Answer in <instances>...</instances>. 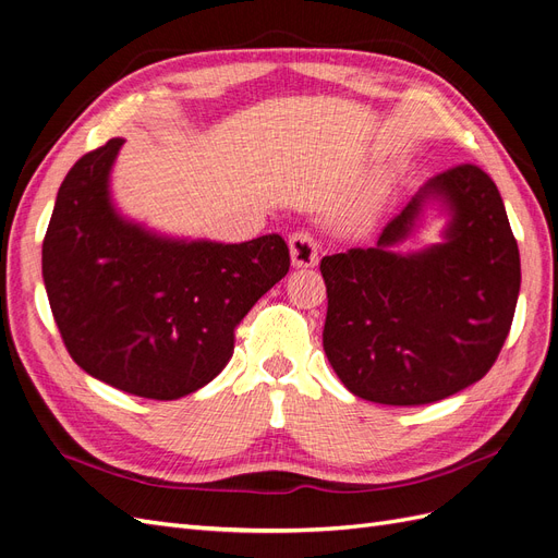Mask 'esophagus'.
Wrapping results in <instances>:
<instances>
[{"label":"esophagus","instance_id":"esophagus-1","mask_svg":"<svg viewBox=\"0 0 558 558\" xmlns=\"http://www.w3.org/2000/svg\"><path fill=\"white\" fill-rule=\"evenodd\" d=\"M291 260L295 267H314L318 263V242L312 232L298 230L289 240Z\"/></svg>","mask_w":558,"mask_h":558}]
</instances>
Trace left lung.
I'll return each mask as SVG.
<instances>
[{
	"label": "left lung",
	"mask_w": 558,
	"mask_h": 558,
	"mask_svg": "<svg viewBox=\"0 0 558 558\" xmlns=\"http://www.w3.org/2000/svg\"><path fill=\"white\" fill-rule=\"evenodd\" d=\"M435 198L450 211L446 240L396 254ZM326 356L353 396L428 404L480 381L510 332L521 286L519 248L494 179L477 165L433 177L388 221L375 246L320 260Z\"/></svg>",
	"instance_id": "1"
}]
</instances>
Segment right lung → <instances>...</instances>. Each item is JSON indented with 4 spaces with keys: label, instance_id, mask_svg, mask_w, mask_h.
<instances>
[{
    "label": "right lung",
    "instance_id": "obj_1",
    "mask_svg": "<svg viewBox=\"0 0 558 558\" xmlns=\"http://www.w3.org/2000/svg\"><path fill=\"white\" fill-rule=\"evenodd\" d=\"M109 140L66 172L44 238L50 312L78 367L118 391L177 400L232 356L234 328L281 281V234L242 244L160 238L111 205Z\"/></svg>",
    "mask_w": 558,
    "mask_h": 558
}]
</instances>
